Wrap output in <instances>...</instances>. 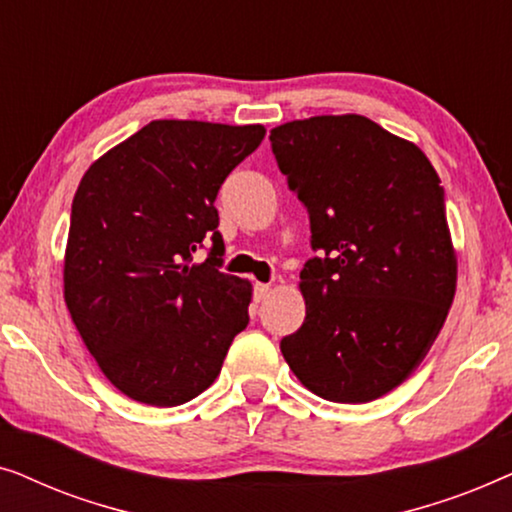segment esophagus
Instances as JSON below:
<instances>
[{"mask_svg": "<svg viewBox=\"0 0 512 512\" xmlns=\"http://www.w3.org/2000/svg\"><path fill=\"white\" fill-rule=\"evenodd\" d=\"M270 291H272L270 284H261V282H258V284L254 286V300H256V303H261V300L268 298Z\"/></svg>", "mask_w": 512, "mask_h": 512, "instance_id": "1", "label": "esophagus"}]
</instances>
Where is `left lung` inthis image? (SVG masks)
<instances>
[{
  "instance_id": "1",
  "label": "left lung",
  "mask_w": 512,
  "mask_h": 512,
  "mask_svg": "<svg viewBox=\"0 0 512 512\" xmlns=\"http://www.w3.org/2000/svg\"><path fill=\"white\" fill-rule=\"evenodd\" d=\"M270 142L326 254L300 272L305 321L279 347L312 394L375 401L424 361L457 291L438 172L359 114L277 125Z\"/></svg>"
}]
</instances>
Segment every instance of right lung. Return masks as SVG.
Segmentation results:
<instances>
[{"mask_svg":"<svg viewBox=\"0 0 512 512\" xmlns=\"http://www.w3.org/2000/svg\"><path fill=\"white\" fill-rule=\"evenodd\" d=\"M263 125L151 121L83 174L72 202L65 303L104 377L172 408L202 394L249 324L251 282L219 270L214 200ZM205 236L207 262L192 263Z\"/></svg>","mask_w":512,"mask_h":512,"instance_id":"right-lung-1","label":"right lung"}]
</instances>
